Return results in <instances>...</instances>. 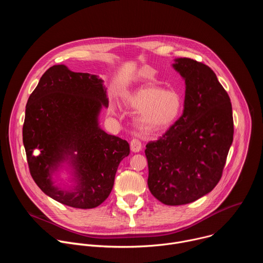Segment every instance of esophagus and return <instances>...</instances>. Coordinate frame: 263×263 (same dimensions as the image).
Returning a JSON list of instances; mask_svg holds the SVG:
<instances>
[{
  "label": "esophagus",
  "mask_w": 263,
  "mask_h": 263,
  "mask_svg": "<svg viewBox=\"0 0 263 263\" xmlns=\"http://www.w3.org/2000/svg\"><path fill=\"white\" fill-rule=\"evenodd\" d=\"M130 146H131L132 152H134V153H137V152L141 151V147H142L141 142H140L139 139H137V138H133V139L131 140Z\"/></svg>",
  "instance_id": "obj_1"
}]
</instances>
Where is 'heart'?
Masks as SVG:
<instances>
[{"label":"heart","mask_w":263,"mask_h":263,"mask_svg":"<svg viewBox=\"0 0 263 263\" xmlns=\"http://www.w3.org/2000/svg\"><path fill=\"white\" fill-rule=\"evenodd\" d=\"M127 104L138 110L135 123L144 134H155L170 129L180 118L183 99L175 89H162L156 85H144L126 100ZM115 114V107H110Z\"/></svg>","instance_id":"b5f03b06"}]
</instances>
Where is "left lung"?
I'll return each instance as SVG.
<instances>
[{
  "label": "left lung",
  "instance_id": "8db88e82",
  "mask_svg": "<svg viewBox=\"0 0 263 263\" xmlns=\"http://www.w3.org/2000/svg\"><path fill=\"white\" fill-rule=\"evenodd\" d=\"M175 61L186 84L183 114L144 151L148 190L170 206L195 202L214 189L234 133L230 98L214 71L191 58Z\"/></svg>",
  "mask_w": 263,
  "mask_h": 263
}]
</instances>
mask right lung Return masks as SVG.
I'll return each mask as SVG.
<instances>
[{"label": "right lung", "mask_w": 263, "mask_h": 263, "mask_svg": "<svg viewBox=\"0 0 263 263\" xmlns=\"http://www.w3.org/2000/svg\"><path fill=\"white\" fill-rule=\"evenodd\" d=\"M103 105L108 107L103 80L63 64L50 67L28 99L23 142L30 174L47 196L66 206L90 209L101 205L112 191L120 162L130 153L127 140L99 127ZM35 149L39 156L33 154ZM68 156L79 181L71 192L59 190L51 182V173Z\"/></svg>", "instance_id": "right-lung-1"}]
</instances>
